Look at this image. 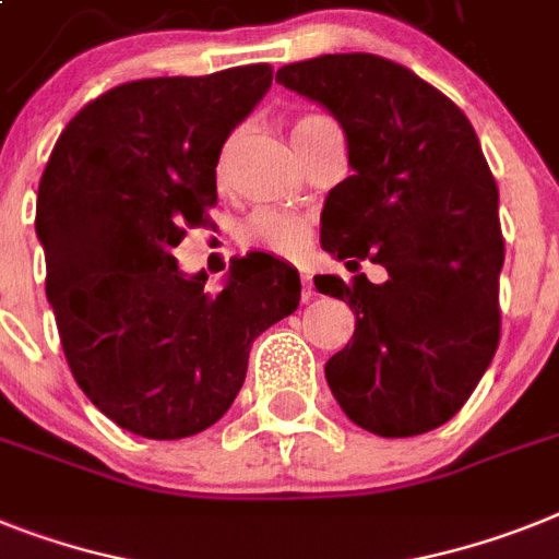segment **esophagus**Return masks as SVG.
<instances>
[{
  "mask_svg": "<svg viewBox=\"0 0 559 559\" xmlns=\"http://www.w3.org/2000/svg\"><path fill=\"white\" fill-rule=\"evenodd\" d=\"M299 280H302V302L313 299V280L306 269H299Z\"/></svg>",
  "mask_w": 559,
  "mask_h": 559,
  "instance_id": "esophagus-1",
  "label": "esophagus"
}]
</instances>
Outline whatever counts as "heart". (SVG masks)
Segmentation results:
<instances>
[{
  "mask_svg": "<svg viewBox=\"0 0 559 559\" xmlns=\"http://www.w3.org/2000/svg\"><path fill=\"white\" fill-rule=\"evenodd\" d=\"M329 119L320 117V114H306V117L294 119L290 124V140L297 145L299 140H306L308 133H313L320 124H325ZM228 156H230V142L225 145L223 156H219V177L228 170ZM313 225L308 216L290 214V211H274V207H262L246 223V242L248 246L265 248V251L276 253V257H299L306 251L308 242H311Z\"/></svg>",
  "mask_w": 559,
  "mask_h": 559,
  "instance_id": "b5f03b06",
  "label": "heart"
}]
</instances>
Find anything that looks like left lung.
Listing matches in <instances>:
<instances>
[{
    "label": "left lung",
    "instance_id": "left-lung-1",
    "mask_svg": "<svg viewBox=\"0 0 559 559\" xmlns=\"http://www.w3.org/2000/svg\"><path fill=\"white\" fill-rule=\"evenodd\" d=\"M276 82L329 108L352 177L331 188L320 242L348 271L313 276L357 313L352 343L325 362L352 423L414 437L449 423L500 343V191L463 110L417 73L373 53L285 64Z\"/></svg>",
    "mask_w": 559,
    "mask_h": 559
}]
</instances>
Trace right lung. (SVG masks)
Instances as JSON below:
<instances>
[{
  "label": "right lung",
  "instance_id": "1",
  "mask_svg": "<svg viewBox=\"0 0 559 559\" xmlns=\"http://www.w3.org/2000/svg\"><path fill=\"white\" fill-rule=\"evenodd\" d=\"M271 76V64H242L110 87L45 165L36 237L64 359L131 435L182 440L214 426L246 382L253 340L299 306L297 269L271 253L230 262L219 290L174 257L216 205L219 151Z\"/></svg>",
  "mask_w": 559,
  "mask_h": 559
}]
</instances>
